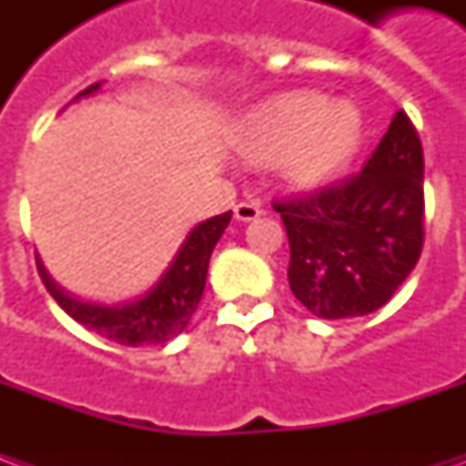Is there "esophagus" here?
<instances>
[{"label":"esophagus","instance_id":"esophagus-1","mask_svg":"<svg viewBox=\"0 0 466 466\" xmlns=\"http://www.w3.org/2000/svg\"><path fill=\"white\" fill-rule=\"evenodd\" d=\"M262 212L264 209L259 202H239L234 207V217H237L239 222H252V219H257Z\"/></svg>","mask_w":466,"mask_h":466}]
</instances>
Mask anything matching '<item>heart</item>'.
<instances>
[{
    "mask_svg": "<svg viewBox=\"0 0 466 466\" xmlns=\"http://www.w3.org/2000/svg\"><path fill=\"white\" fill-rule=\"evenodd\" d=\"M360 115L317 92H292L262 106L239 137L254 159L287 157L294 182L314 184L342 169L360 147Z\"/></svg>",
    "mask_w": 466,
    "mask_h": 466,
    "instance_id": "b5f03b06",
    "label": "heart"
}]
</instances>
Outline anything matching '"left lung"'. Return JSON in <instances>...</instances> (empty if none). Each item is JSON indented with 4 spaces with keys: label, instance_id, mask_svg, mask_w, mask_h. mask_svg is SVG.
Instances as JSON below:
<instances>
[{
    "label": "left lung",
    "instance_id": "1",
    "mask_svg": "<svg viewBox=\"0 0 466 466\" xmlns=\"http://www.w3.org/2000/svg\"><path fill=\"white\" fill-rule=\"evenodd\" d=\"M289 239V289L322 319L377 312L424 244V154L400 109L360 172L272 202Z\"/></svg>",
    "mask_w": 466,
    "mask_h": 466
}]
</instances>
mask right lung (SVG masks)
I'll return each instance as SVG.
<instances>
[{"instance_id":"obj_1","label":"right lung","mask_w":466,"mask_h":466,"mask_svg":"<svg viewBox=\"0 0 466 466\" xmlns=\"http://www.w3.org/2000/svg\"><path fill=\"white\" fill-rule=\"evenodd\" d=\"M96 86L99 85H92L82 95L95 92ZM229 219H232V212H224L194 227L159 284L147 297L132 304H124V307L76 302L49 279V274L45 272L39 259H36V269H39L46 292L55 297L56 304L72 319L85 324L86 329H92L109 342L124 344V347L164 344L187 329L192 314L202 302L209 257H212L214 247L227 229Z\"/></svg>"}]
</instances>
